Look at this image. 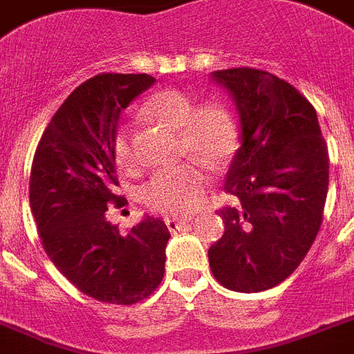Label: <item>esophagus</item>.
Masks as SVG:
<instances>
[{"mask_svg":"<svg viewBox=\"0 0 354 354\" xmlns=\"http://www.w3.org/2000/svg\"><path fill=\"white\" fill-rule=\"evenodd\" d=\"M187 225H189V221H187V219H167V226L171 233L180 232V230L186 228Z\"/></svg>","mask_w":354,"mask_h":354,"instance_id":"1","label":"esophagus"}]
</instances>
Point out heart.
Returning a JSON list of instances; mask_svg holds the SVG:
<instances>
[{"instance_id":"obj_1","label":"heart","mask_w":354,"mask_h":354,"mask_svg":"<svg viewBox=\"0 0 354 354\" xmlns=\"http://www.w3.org/2000/svg\"><path fill=\"white\" fill-rule=\"evenodd\" d=\"M144 115L167 128L180 131V151L210 168H223L239 149L241 131L232 110L221 102L198 105L180 89H165L152 95L142 109ZM113 160L122 170L138 165L131 131L121 128L113 140ZM210 186L205 168L196 163L160 170L142 187V200L151 209L170 216H187L202 205Z\"/></svg>"}]
</instances>
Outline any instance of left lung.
<instances>
[{
    "mask_svg": "<svg viewBox=\"0 0 354 354\" xmlns=\"http://www.w3.org/2000/svg\"><path fill=\"white\" fill-rule=\"evenodd\" d=\"M235 102L241 147L219 210L225 233L209 249L217 283L256 293L283 283L309 252L323 223L328 149L314 106L291 84L265 70L212 73Z\"/></svg>",
    "mask_w": 354,
    "mask_h": 354,
    "instance_id": "obj_1",
    "label": "left lung"
}]
</instances>
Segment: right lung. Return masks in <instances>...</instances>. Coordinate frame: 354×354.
I'll list each match as a JSON object with an SVG mask.
<instances>
[{
	"label": "right lung",
	"instance_id": "obj_1",
	"mask_svg": "<svg viewBox=\"0 0 354 354\" xmlns=\"http://www.w3.org/2000/svg\"><path fill=\"white\" fill-rule=\"evenodd\" d=\"M156 82L147 73H102L80 84L45 128L31 167L29 203L45 252L79 291L131 306L160 286L167 225L145 216L128 235L109 221L115 194L113 140L122 110Z\"/></svg>",
	"mask_w": 354,
	"mask_h": 354
}]
</instances>
